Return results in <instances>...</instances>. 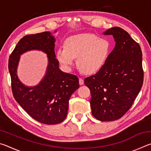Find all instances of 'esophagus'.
<instances>
[{
    "label": "esophagus",
    "instance_id": "34e87169",
    "mask_svg": "<svg viewBox=\"0 0 151 151\" xmlns=\"http://www.w3.org/2000/svg\"><path fill=\"white\" fill-rule=\"evenodd\" d=\"M84 84V80L82 78H79V85H83Z\"/></svg>",
    "mask_w": 151,
    "mask_h": 151
}]
</instances>
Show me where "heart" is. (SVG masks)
I'll return each mask as SVG.
<instances>
[{"mask_svg": "<svg viewBox=\"0 0 151 151\" xmlns=\"http://www.w3.org/2000/svg\"><path fill=\"white\" fill-rule=\"evenodd\" d=\"M112 46L105 38H100L90 33L73 35L67 38L65 47L56 52L58 62L66 70L70 69L75 58L79 69L85 74H94L105 65L111 53Z\"/></svg>", "mask_w": 151, "mask_h": 151, "instance_id": "heart-1", "label": "heart"}]
</instances>
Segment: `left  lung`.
<instances>
[{
    "label": "left lung",
    "instance_id": "8db88e82",
    "mask_svg": "<svg viewBox=\"0 0 151 151\" xmlns=\"http://www.w3.org/2000/svg\"><path fill=\"white\" fill-rule=\"evenodd\" d=\"M112 35L115 47L95 75L85 79L91 91L92 114L101 121L119 119L129 111L143 83L142 51L129 33L120 27L103 32Z\"/></svg>",
    "mask_w": 151,
    "mask_h": 151
}]
</instances>
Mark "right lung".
I'll use <instances>...</instances> for the list:
<instances>
[{"instance_id":"1","label":"right lung","mask_w":151,"mask_h":151,"mask_svg":"<svg viewBox=\"0 0 151 151\" xmlns=\"http://www.w3.org/2000/svg\"><path fill=\"white\" fill-rule=\"evenodd\" d=\"M55 41L54 36L48 31L25 36L18 42L9 60L15 100L32 118L46 124H58L65 119L70 96L79 88L77 76L60 70L55 52ZM34 50L47 55L48 65L40 83L28 87L19 81L17 68L20 55Z\"/></svg>"}]
</instances>
